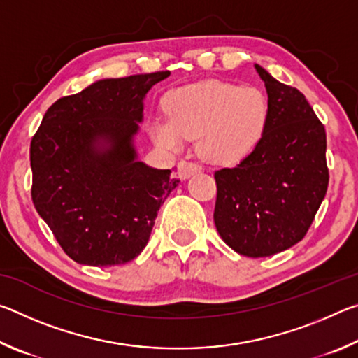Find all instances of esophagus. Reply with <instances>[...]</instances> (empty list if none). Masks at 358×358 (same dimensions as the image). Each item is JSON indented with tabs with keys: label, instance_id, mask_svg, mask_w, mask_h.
<instances>
[{
	"label": "esophagus",
	"instance_id": "esophagus-1",
	"mask_svg": "<svg viewBox=\"0 0 358 358\" xmlns=\"http://www.w3.org/2000/svg\"><path fill=\"white\" fill-rule=\"evenodd\" d=\"M202 167L197 164V162H192V161H180L178 162V175L181 180H186L189 178L191 175L201 172Z\"/></svg>",
	"mask_w": 358,
	"mask_h": 358
}]
</instances>
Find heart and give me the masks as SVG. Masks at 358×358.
<instances>
[{"mask_svg":"<svg viewBox=\"0 0 358 358\" xmlns=\"http://www.w3.org/2000/svg\"><path fill=\"white\" fill-rule=\"evenodd\" d=\"M167 117L151 123V134L167 147L197 137L199 155L229 162L245 156L262 138L268 121V101L256 87L202 82L172 90L164 98Z\"/></svg>","mask_w":358,"mask_h":358,"instance_id":"obj_1","label":"heart"}]
</instances>
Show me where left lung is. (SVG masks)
I'll return each mask as SVG.
<instances>
[{
	"mask_svg": "<svg viewBox=\"0 0 358 358\" xmlns=\"http://www.w3.org/2000/svg\"><path fill=\"white\" fill-rule=\"evenodd\" d=\"M268 94L262 138L215 172V226L238 254L266 257L305 238L329 187L325 128L310 102L256 64Z\"/></svg>",
	"mask_w": 358,
	"mask_h": 358,
	"instance_id": "obj_1",
	"label": "left lung"
}]
</instances>
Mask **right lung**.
Returning a JSON list of instances; mask_svg holds the SVG:
<instances>
[{"label":"right lung","mask_w":358,"mask_h":358,"mask_svg":"<svg viewBox=\"0 0 358 358\" xmlns=\"http://www.w3.org/2000/svg\"><path fill=\"white\" fill-rule=\"evenodd\" d=\"M169 71L99 80L47 108L29 145L33 203L77 264L129 262L180 180L136 159L142 99ZM104 140V150L95 142Z\"/></svg>","instance_id":"1"}]
</instances>
